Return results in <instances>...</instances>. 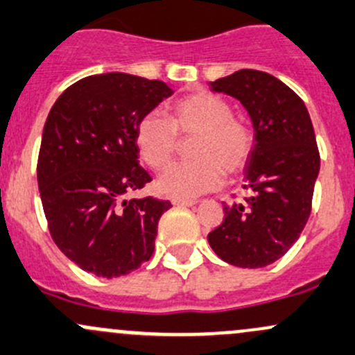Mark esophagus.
Returning <instances> with one entry per match:
<instances>
[{"label": "esophagus", "mask_w": 355, "mask_h": 355, "mask_svg": "<svg viewBox=\"0 0 355 355\" xmlns=\"http://www.w3.org/2000/svg\"><path fill=\"white\" fill-rule=\"evenodd\" d=\"M171 204L173 206H196L197 200H190V199H171Z\"/></svg>", "instance_id": "34e87169"}]
</instances>
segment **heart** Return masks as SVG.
Wrapping results in <instances>:
<instances>
[{"mask_svg":"<svg viewBox=\"0 0 355 355\" xmlns=\"http://www.w3.org/2000/svg\"><path fill=\"white\" fill-rule=\"evenodd\" d=\"M178 136L192 137V162L173 163L158 180L165 196L192 199L216 190L223 175L241 173L255 149V132L221 95L206 89L189 93L168 105V117L146 114L136 128V146L153 170L165 168L178 148Z\"/></svg>","mask_w":355,"mask_h":355,"instance_id":"b5f03b06","label":"heart"}]
</instances>
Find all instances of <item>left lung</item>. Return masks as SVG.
Wrapping results in <instances>:
<instances>
[{"label": "left lung", "mask_w": 355, "mask_h": 355, "mask_svg": "<svg viewBox=\"0 0 355 355\" xmlns=\"http://www.w3.org/2000/svg\"><path fill=\"white\" fill-rule=\"evenodd\" d=\"M243 103L255 129L241 202L225 204V219L207 234L216 255L236 267L274 263L303 233L311 214L320 151L304 102L272 74L240 69L212 81Z\"/></svg>", "instance_id": "left-lung-1"}]
</instances>
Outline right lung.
Here are the masks:
<instances>
[{"instance_id":"right-lung-1","label":"right lung","mask_w":355,"mask_h":355,"mask_svg":"<svg viewBox=\"0 0 355 355\" xmlns=\"http://www.w3.org/2000/svg\"><path fill=\"white\" fill-rule=\"evenodd\" d=\"M173 93L165 81L93 74L61 93L47 115L37 182L49 233L71 262L119 277L151 259L170 200L125 199L151 177L139 166L137 122Z\"/></svg>"}]
</instances>
